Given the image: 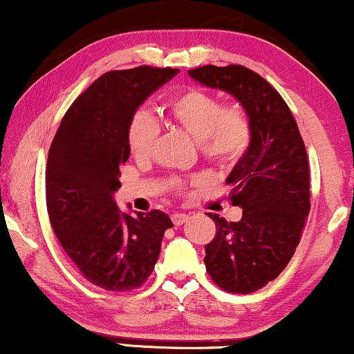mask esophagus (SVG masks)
<instances>
[{
  "mask_svg": "<svg viewBox=\"0 0 354 354\" xmlns=\"http://www.w3.org/2000/svg\"><path fill=\"white\" fill-rule=\"evenodd\" d=\"M172 222H174V225H182V224H185V222L188 221V216L187 214H182V212H176V214H172Z\"/></svg>",
  "mask_w": 354,
  "mask_h": 354,
  "instance_id": "esophagus-1",
  "label": "esophagus"
}]
</instances>
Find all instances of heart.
Segmentation results:
<instances>
[{
    "label": "heart",
    "instance_id": "heart-1",
    "mask_svg": "<svg viewBox=\"0 0 354 354\" xmlns=\"http://www.w3.org/2000/svg\"><path fill=\"white\" fill-rule=\"evenodd\" d=\"M167 118L198 140L203 156L216 166L229 167L243 156L251 143V122L239 104H221L209 91L190 86L169 100ZM129 147L135 158L149 156L158 138V125L148 111H137L129 125ZM174 185H182L174 180Z\"/></svg>",
    "mask_w": 354,
    "mask_h": 354
}]
</instances>
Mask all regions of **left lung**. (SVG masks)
<instances>
[{"mask_svg": "<svg viewBox=\"0 0 354 354\" xmlns=\"http://www.w3.org/2000/svg\"><path fill=\"white\" fill-rule=\"evenodd\" d=\"M193 80L239 100L251 122V143L232 169L230 201L239 222L207 212L216 235L205 264L217 287L253 293L287 268L309 214V164L297 120L279 91L248 67L203 66Z\"/></svg>", "mask_w": 354, "mask_h": 354, "instance_id": "8db88e82", "label": "left lung"}]
</instances>
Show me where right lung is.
<instances>
[{"label": "right lung", "mask_w": 354, "mask_h": 354, "mask_svg": "<svg viewBox=\"0 0 354 354\" xmlns=\"http://www.w3.org/2000/svg\"><path fill=\"white\" fill-rule=\"evenodd\" d=\"M140 66L96 79L67 109L46 164V207L53 230L72 263L96 287L129 292L147 282L159 258L162 211L125 214L114 192L127 162L129 125L138 106L177 74Z\"/></svg>", "instance_id": "add662e5"}]
</instances>
